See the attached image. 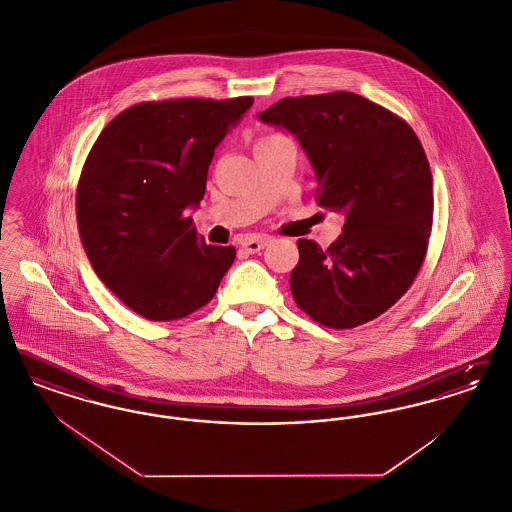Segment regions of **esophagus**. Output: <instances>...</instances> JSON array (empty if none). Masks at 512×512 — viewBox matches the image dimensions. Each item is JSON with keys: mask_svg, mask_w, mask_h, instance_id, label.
Wrapping results in <instances>:
<instances>
[{"mask_svg": "<svg viewBox=\"0 0 512 512\" xmlns=\"http://www.w3.org/2000/svg\"><path fill=\"white\" fill-rule=\"evenodd\" d=\"M268 245L267 236H255V238H247L242 242V247H244L247 253H259L261 249H265Z\"/></svg>", "mask_w": 512, "mask_h": 512, "instance_id": "34e87169", "label": "esophagus"}]
</instances>
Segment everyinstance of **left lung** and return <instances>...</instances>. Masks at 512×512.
<instances>
[{
  "mask_svg": "<svg viewBox=\"0 0 512 512\" xmlns=\"http://www.w3.org/2000/svg\"><path fill=\"white\" fill-rule=\"evenodd\" d=\"M259 119L297 138L318 205L345 215L330 247L297 240V307L336 330L380 317L411 288L432 232V172L413 128L353 92L280 99Z\"/></svg>",
  "mask_w": 512,
  "mask_h": 512,
  "instance_id": "1",
  "label": "left lung"
}]
</instances>
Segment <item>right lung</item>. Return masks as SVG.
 I'll list each match as a JSON object with an SVG mask.
<instances>
[{
	"label": "right lung",
	"mask_w": 512,
	"mask_h": 512,
	"mask_svg": "<svg viewBox=\"0 0 512 512\" xmlns=\"http://www.w3.org/2000/svg\"><path fill=\"white\" fill-rule=\"evenodd\" d=\"M253 98L165 99L124 109L90 149L76 220L99 280L147 320L205 307L236 259L207 245L188 207L205 195L215 149Z\"/></svg>",
	"instance_id": "1"
}]
</instances>
